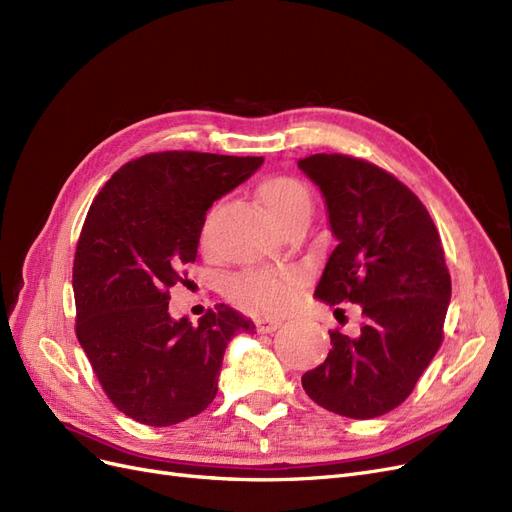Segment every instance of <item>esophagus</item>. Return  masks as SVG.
I'll list each match as a JSON object with an SVG mask.
<instances>
[{"instance_id": "esophagus-1", "label": "esophagus", "mask_w": 512, "mask_h": 512, "mask_svg": "<svg viewBox=\"0 0 512 512\" xmlns=\"http://www.w3.org/2000/svg\"><path fill=\"white\" fill-rule=\"evenodd\" d=\"M280 325H282V320L274 318V316H261V318H257V331H261V333H272Z\"/></svg>"}]
</instances>
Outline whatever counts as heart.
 I'll return each instance as SVG.
<instances>
[{"label": "heart", "instance_id": "b5f03b06", "mask_svg": "<svg viewBox=\"0 0 512 512\" xmlns=\"http://www.w3.org/2000/svg\"><path fill=\"white\" fill-rule=\"evenodd\" d=\"M257 198L263 211L280 223L299 206H308V189L291 177H268L259 183ZM230 291L240 301H249L266 310H280L293 299L295 276L270 270L246 272L232 280Z\"/></svg>", "mask_w": 512, "mask_h": 512}]
</instances>
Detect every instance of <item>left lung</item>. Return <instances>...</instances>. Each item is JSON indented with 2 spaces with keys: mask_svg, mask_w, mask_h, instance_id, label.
Returning a JSON list of instances; mask_svg holds the SVG:
<instances>
[{
  "mask_svg": "<svg viewBox=\"0 0 512 512\" xmlns=\"http://www.w3.org/2000/svg\"><path fill=\"white\" fill-rule=\"evenodd\" d=\"M297 166L323 194L337 240L314 297L363 310L354 335L329 333L325 363L301 386L320 407L371 420L407 399L441 346L451 299L441 238L420 198L386 170L339 154Z\"/></svg>",
  "mask_w": 512,
  "mask_h": 512,
  "instance_id": "obj_1",
  "label": "left lung"
}]
</instances>
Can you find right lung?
Instances as JSON below:
<instances>
[{"mask_svg":"<svg viewBox=\"0 0 512 512\" xmlns=\"http://www.w3.org/2000/svg\"><path fill=\"white\" fill-rule=\"evenodd\" d=\"M263 164L162 151L124 164L86 215L73 261L80 346L109 401L147 426L213 403L227 344L253 320L217 306L198 325L168 312V289L198 257L206 211Z\"/></svg>","mask_w":512,"mask_h":512,"instance_id":"add662e5","label":"right lung"}]
</instances>
